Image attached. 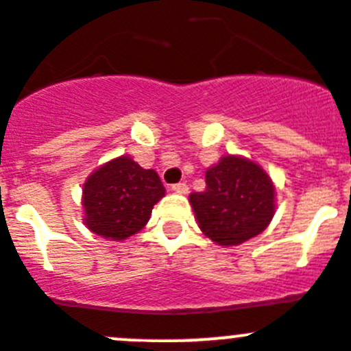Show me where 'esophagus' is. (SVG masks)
<instances>
[{
	"label": "esophagus",
	"instance_id": "esophagus-1",
	"mask_svg": "<svg viewBox=\"0 0 351 351\" xmlns=\"http://www.w3.org/2000/svg\"><path fill=\"white\" fill-rule=\"evenodd\" d=\"M171 190L173 192L185 195V193H189V185H186V183H175V185H171Z\"/></svg>",
	"mask_w": 351,
	"mask_h": 351
}]
</instances>
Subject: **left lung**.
Wrapping results in <instances>:
<instances>
[{
	"mask_svg": "<svg viewBox=\"0 0 351 351\" xmlns=\"http://www.w3.org/2000/svg\"><path fill=\"white\" fill-rule=\"evenodd\" d=\"M200 230L219 245H240L266 230L274 216V186L248 159L226 156L207 169L206 190L190 193Z\"/></svg>",
	"mask_w": 351,
	"mask_h": 351,
	"instance_id": "8db88e82",
	"label": "left lung"
}]
</instances>
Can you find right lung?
Wrapping results in <instances>:
<instances>
[{
  "instance_id": "add662e5",
  "label": "right lung",
  "mask_w": 351,
  "mask_h": 351,
  "mask_svg": "<svg viewBox=\"0 0 351 351\" xmlns=\"http://www.w3.org/2000/svg\"><path fill=\"white\" fill-rule=\"evenodd\" d=\"M165 197L154 169H144L128 156L101 166L84 185L85 224L110 240H125L145 226L152 207Z\"/></svg>"
}]
</instances>
